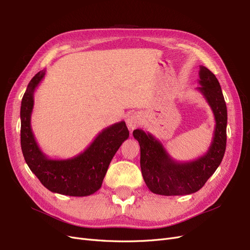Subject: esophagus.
<instances>
[{
	"label": "esophagus",
	"mask_w": 250,
	"mask_h": 250,
	"mask_svg": "<svg viewBox=\"0 0 250 250\" xmlns=\"http://www.w3.org/2000/svg\"><path fill=\"white\" fill-rule=\"evenodd\" d=\"M140 123H141V116L138 113L129 114L126 118V125L131 129L136 128L140 125Z\"/></svg>",
	"instance_id": "34e87169"
}]
</instances>
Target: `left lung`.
Wrapping results in <instances>:
<instances>
[{"mask_svg":"<svg viewBox=\"0 0 250 250\" xmlns=\"http://www.w3.org/2000/svg\"><path fill=\"white\" fill-rule=\"evenodd\" d=\"M199 86L214 115L215 126L211 144L197 159L179 162L173 159L153 135L135 129L134 138L141 149L140 165L148 189L158 195L175 196L200 190L221 165L227 142V106L218 79L205 66L199 67Z\"/></svg>","mask_w":250,"mask_h":250,"instance_id":"8db88e82","label":"left lung"}]
</instances>
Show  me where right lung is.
<instances>
[{
	"mask_svg": "<svg viewBox=\"0 0 250 250\" xmlns=\"http://www.w3.org/2000/svg\"><path fill=\"white\" fill-rule=\"evenodd\" d=\"M45 74V69L41 70L31 79L21 101L20 141L24 159L30 170L51 192L89 196L101 188L111 159L128 138V129L124 121L116 123L104 128L79 155L68 159L49 158L40 149L30 125L34 94Z\"/></svg>",
	"mask_w": 250,
	"mask_h": 250,
	"instance_id": "obj_1",
	"label": "right lung"
}]
</instances>
